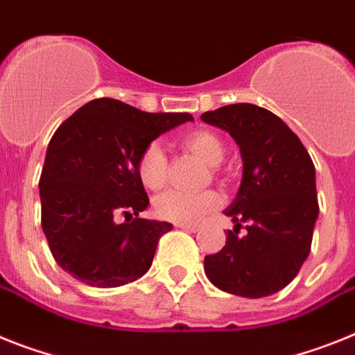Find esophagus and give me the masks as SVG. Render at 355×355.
<instances>
[{
    "label": "esophagus",
    "mask_w": 355,
    "mask_h": 355,
    "mask_svg": "<svg viewBox=\"0 0 355 355\" xmlns=\"http://www.w3.org/2000/svg\"><path fill=\"white\" fill-rule=\"evenodd\" d=\"M175 226L181 230H184V232H192V233H196L199 230L198 224H189V223H178Z\"/></svg>",
    "instance_id": "esophagus-1"
}]
</instances>
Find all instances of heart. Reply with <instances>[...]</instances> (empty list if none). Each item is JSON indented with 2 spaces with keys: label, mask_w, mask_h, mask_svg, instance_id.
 I'll return each instance as SVG.
<instances>
[{
  "label": "heart",
  "mask_w": 355,
  "mask_h": 355,
  "mask_svg": "<svg viewBox=\"0 0 355 355\" xmlns=\"http://www.w3.org/2000/svg\"><path fill=\"white\" fill-rule=\"evenodd\" d=\"M187 150L199 156L202 162L215 166L223 162L224 144L211 131H192L181 140ZM138 180L148 190H159L166 181V157L162 147L150 144L144 148L136 159ZM220 207V196L217 192L189 193L181 190H166L154 201V211L157 217L172 223H198L210 211Z\"/></svg>",
  "instance_id": "b5f03b06"
}]
</instances>
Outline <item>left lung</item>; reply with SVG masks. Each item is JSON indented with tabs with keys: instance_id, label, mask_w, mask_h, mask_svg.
Instances as JSON below:
<instances>
[{
	"instance_id": "1",
	"label": "left lung",
	"mask_w": 355,
	"mask_h": 355,
	"mask_svg": "<svg viewBox=\"0 0 355 355\" xmlns=\"http://www.w3.org/2000/svg\"><path fill=\"white\" fill-rule=\"evenodd\" d=\"M201 120L228 131L244 162L237 198L224 210L235 228L219 253L205 257V272L232 295H275L293 282L311 251L320 211L313 159L298 136L259 105H224ZM242 225L247 233L239 236Z\"/></svg>"
}]
</instances>
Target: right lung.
<instances>
[{"label":"right lung","instance_id":"right-lung-1","mask_svg":"<svg viewBox=\"0 0 355 355\" xmlns=\"http://www.w3.org/2000/svg\"><path fill=\"white\" fill-rule=\"evenodd\" d=\"M190 120L189 113H145L96 98L60 123L39 193L42 232L66 272L91 287H118L148 271L172 224L138 217L148 198L136 159L157 136Z\"/></svg>","mask_w":355,"mask_h":355}]
</instances>
